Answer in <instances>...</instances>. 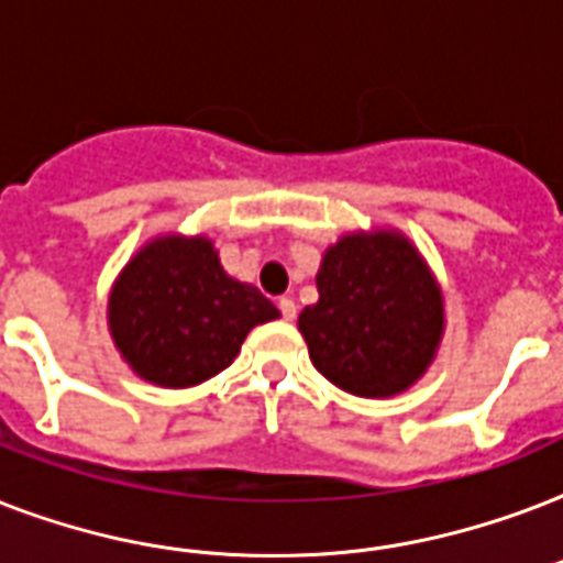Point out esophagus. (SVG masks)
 <instances>
[{
	"label": "esophagus",
	"mask_w": 563,
	"mask_h": 563,
	"mask_svg": "<svg viewBox=\"0 0 563 563\" xmlns=\"http://www.w3.org/2000/svg\"><path fill=\"white\" fill-rule=\"evenodd\" d=\"M277 309H280V316L286 318V321H295V316H298V307H295V300L291 298H280Z\"/></svg>",
	"instance_id": "esophagus-1"
}]
</instances>
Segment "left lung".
Returning a JSON list of instances; mask_svg holds the SVG:
<instances>
[{
  "mask_svg": "<svg viewBox=\"0 0 563 563\" xmlns=\"http://www.w3.org/2000/svg\"><path fill=\"white\" fill-rule=\"evenodd\" d=\"M318 303L300 312L309 360L356 397L406 391L435 356L441 289L400 233H353L324 254Z\"/></svg>",
  "mask_w": 563,
  "mask_h": 563,
  "instance_id": "8db88e82",
  "label": "left lung"
}]
</instances>
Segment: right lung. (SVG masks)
<instances>
[{
  "label": "right lung",
  "instance_id": "add662e5",
  "mask_svg": "<svg viewBox=\"0 0 563 563\" xmlns=\"http://www.w3.org/2000/svg\"><path fill=\"white\" fill-rule=\"evenodd\" d=\"M280 316L263 291L228 277L212 242L163 236L110 291V335L136 374L163 388L210 379L236 360L256 324Z\"/></svg>",
  "mask_w": 563,
  "mask_h": 563
}]
</instances>
